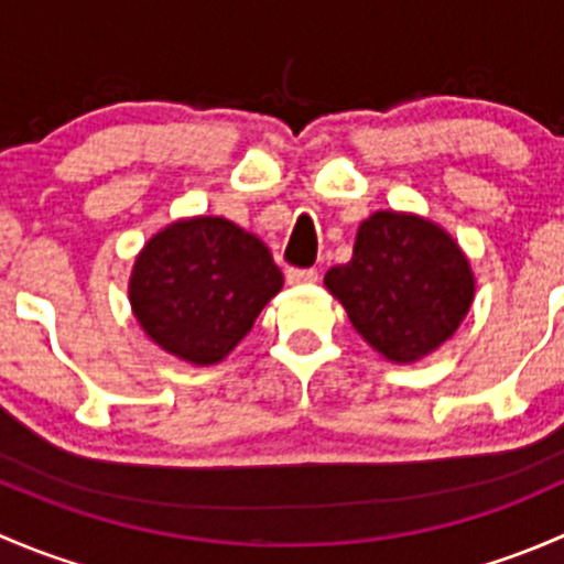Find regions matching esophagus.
Listing matches in <instances>:
<instances>
[{
    "mask_svg": "<svg viewBox=\"0 0 564 564\" xmlns=\"http://www.w3.org/2000/svg\"><path fill=\"white\" fill-rule=\"evenodd\" d=\"M286 281L292 283V286H300V283H316L318 272L316 270H289Z\"/></svg>",
    "mask_w": 564,
    "mask_h": 564,
    "instance_id": "1",
    "label": "esophagus"
}]
</instances>
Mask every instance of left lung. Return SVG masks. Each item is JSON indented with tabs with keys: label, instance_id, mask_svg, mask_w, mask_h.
I'll return each mask as SVG.
<instances>
[{
	"label": "left lung",
	"instance_id": "8db88e82",
	"mask_svg": "<svg viewBox=\"0 0 564 564\" xmlns=\"http://www.w3.org/2000/svg\"><path fill=\"white\" fill-rule=\"evenodd\" d=\"M324 286L384 360L417 362L469 314L475 272L440 224L379 209L362 220L351 259L327 270Z\"/></svg>",
	"mask_w": 564,
	"mask_h": 564
}]
</instances>
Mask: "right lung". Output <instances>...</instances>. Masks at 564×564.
Segmentation results:
<instances>
[{
    "mask_svg": "<svg viewBox=\"0 0 564 564\" xmlns=\"http://www.w3.org/2000/svg\"><path fill=\"white\" fill-rule=\"evenodd\" d=\"M281 286L283 272L259 237L226 218L196 215L147 240L128 297L152 344L191 366H215Z\"/></svg>",
    "mask_w": 564,
    "mask_h": 564,
    "instance_id": "right-lung-1",
    "label": "right lung"
}]
</instances>
